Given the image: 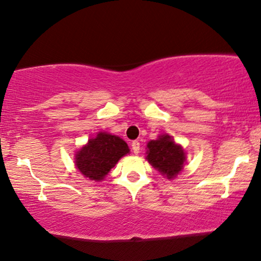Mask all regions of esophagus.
I'll return each mask as SVG.
<instances>
[{"label": "esophagus", "instance_id": "esophagus-1", "mask_svg": "<svg viewBox=\"0 0 261 261\" xmlns=\"http://www.w3.org/2000/svg\"><path fill=\"white\" fill-rule=\"evenodd\" d=\"M130 146H132V151H133L134 154H138L139 151H140V142L135 140V141L132 142Z\"/></svg>", "mask_w": 261, "mask_h": 261}]
</instances>
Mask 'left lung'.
<instances>
[{"label":"left lung","instance_id":"1","mask_svg":"<svg viewBox=\"0 0 261 261\" xmlns=\"http://www.w3.org/2000/svg\"><path fill=\"white\" fill-rule=\"evenodd\" d=\"M146 159L167 179H173L183 170L187 155L183 147L177 145L169 134L159 135L147 144Z\"/></svg>","mask_w":261,"mask_h":261}]
</instances>
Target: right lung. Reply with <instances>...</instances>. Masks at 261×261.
I'll use <instances>...</instances> for the list:
<instances>
[{"label": "right lung", "instance_id": "obj_1", "mask_svg": "<svg viewBox=\"0 0 261 261\" xmlns=\"http://www.w3.org/2000/svg\"><path fill=\"white\" fill-rule=\"evenodd\" d=\"M127 153L129 148L122 139L99 132L96 138L89 139L88 144L76 152L74 163L85 178L101 181Z\"/></svg>", "mask_w": 261, "mask_h": 261}]
</instances>
